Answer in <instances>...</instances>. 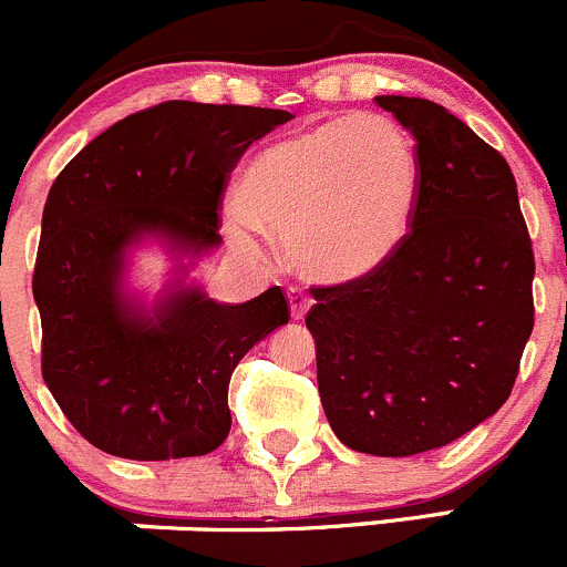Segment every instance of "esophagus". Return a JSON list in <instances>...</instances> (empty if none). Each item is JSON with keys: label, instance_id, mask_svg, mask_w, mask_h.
<instances>
[{"label": "esophagus", "instance_id": "obj_1", "mask_svg": "<svg viewBox=\"0 0 567 567\" xmlns=\"http://www.w3.org/2000/svg\"><path fill=\"white\" fill-rule=\"evenodd\" d=\"M286 297H289L291 319H302V317H306V311H308V308H311V297H308L302 289H297V286H291V289L286 291Z\"/></svg>", "mask_w": 567, "mask_h": 567}]
</instances>
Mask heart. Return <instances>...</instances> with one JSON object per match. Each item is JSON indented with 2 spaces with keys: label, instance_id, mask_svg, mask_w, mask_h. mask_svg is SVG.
<instances>
[{
  "label": "heart",
  "instance_id": "heart-1",
  "mask_svg": "<svg viewBox=\"0 0 567 567\" xmlns=\"http://www.w3.org/2000/svg\"><path fill=\"white\" fill-rule=\"evenodd\" d=\"M422 193L411 134L385 115L336 117L267 145L245 165L223 231L256 250L259 228L284 243L300 276L361 281L405 243Z\"/></svg>",
  "mask_w": 567,
  "mask_h": 567
}]
</instances>
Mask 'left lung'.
I'll list each match as a JSON object with an SVG mask.
<instances>
[{
    "label": "left lung",
    "mask_w": 567,
    "mask_h": 567,
    "mask_svg": "<svg viewBox=\"0 0 567 567\" xmlns=\"http://www.w3.org/2000/svg\"><path fill=\"white\" fill-rule=\"evenodd\" d=\"M374 101L416 140L411 234L372 276L311 289L306 324L336 439L408 457L452 444L507 402L535 324V256L496 148L435 101Z\"/></svg>",
    "instance_id": "1"
}]
</instances>
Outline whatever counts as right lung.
I'll return each mask as SVG.
<instances>
[{
	"instance_id": "right-lung-1",
	"label": "right lung",
	"mask_w": 567,
	"mask_h": 567,
	"mask_svg": "<svg viewBox=\"0 0 567 567\" xmlns=\"http://www.w3.org/2000/svg\"><path fill=\"white\" fill-rule=\"evenodd\" d=\"M289 112L165 101L112 123L49 189L32 295L43 380L95 450L126 461L209 455L231 430L228 383L245 352L289 322L281 286L217 302L187 267L220 248L228 173ZM177 261L145 307L125 289L131 250Z\"/></svg>"
}]
</instances>
